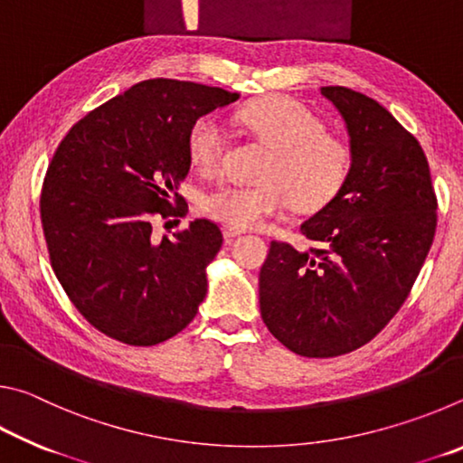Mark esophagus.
I'll list each match as a JSON object with an SVG mask.
<instances>
[{
	"label": "esophagus",
	"instance_id": "esophagus-1",
	"mask_svg": "<svg viewBox=\"0 0 463 463\" xmlns=\"http://www.w3.org/2000/svg\"><path fill=\"white\" fill-rule=\"evenodd\" d=\"M222 232H224V239H234V237H239V234H241L242 231L232 229V226H224Z\"/></svg>",
	"mask_w": 463,
	"mask_h": 463
}]
</instances>
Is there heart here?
I'll return each mask as SVG.
<instances>
[{"instance_id": "b5f03b06", "label": "heart", "mask_w": 463, "mask_h": 463, "mask_svg": "<svg viewBox=\"0 0 463 463\" xmlns=\"http://www.w3.org/2000/svg\"><path fill=\"white\" fill-rule=\"evenodd\" d=\"M239 120L273 148L263 169V184H224L203 195L202 208L232 229L261 226L294 202L300 210H318L335 198L349 174L351 155L343 140L325 135L315 112L286 96H271L245 106ZM226 130L216 116H202L187 135L192 165L213 175L222 165Z\"/></svg>"}]
</instances>
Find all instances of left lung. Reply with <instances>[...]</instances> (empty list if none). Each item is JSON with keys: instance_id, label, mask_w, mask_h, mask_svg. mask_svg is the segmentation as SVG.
<instances>
[{"instance_id": "obj_1", "label": "left lung", "mask_w": 463, "mask_h": 463, "mask_svg": "<svg viewBox=\"0 0 463 463\" xmlns=\"http://www.w3.org/2000/svg\"><path fill=\"white\" fill-rule=\"evenodd\" d=\"M351 165L341 190L300 232L315 249L273 241L260 271L269 333L304 357H335L372 341L402 307L433 245L437 198L427 156L378 101L331 85Z\"/></svg>"}]
</instances>
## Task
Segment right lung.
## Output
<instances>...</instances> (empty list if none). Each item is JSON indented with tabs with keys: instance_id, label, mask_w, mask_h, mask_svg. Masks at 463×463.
I'll return each instance as SVG.
<instances>
[{
	"instance_id": "right-lung-1",
	"label": "right lung",
	"mask_w": 463,
	"mask_h": 463,
	"mask_svg": "<svg viewBox=\"0 0 463 463\" xmlns=\"http://www.w3.org/2000/svg\"><path fill=\"white\" fill-rule=\"evenodd\" d=\"M239 99L221 88L148 80L67 132L46 171L41 218L54 276L112 339L148 347L192 323L222 232L206 218L153 239V216L184 214L194 122ZM177 203L179 209L173 206Z\"/></svg>"
}]
</instances>
